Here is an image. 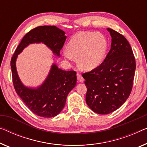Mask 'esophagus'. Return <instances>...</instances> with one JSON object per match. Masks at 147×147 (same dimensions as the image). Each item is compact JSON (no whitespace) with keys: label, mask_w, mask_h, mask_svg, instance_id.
<instances>
[{"label":"esophagus","mask_w":147,"mask_h":147,"mask_svg":"<svg viewBox=\"0 0 147 147\" xmlns=\"http://www.w3.org/2000/svg\"><path fill=\"white\" fill-rule=\"evenodd\" d=\"M76 76H77V80H78V82H84V78H83V77L80 75V74L77 73V74H76Z\"/></svg>","instance_id":"1"}]
</instances>
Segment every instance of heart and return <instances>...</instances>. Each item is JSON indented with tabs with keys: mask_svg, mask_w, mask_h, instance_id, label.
<instances>
[{
	"mask_svg": "<svg viewBox=\"0 0 147 147\" xmlns=\"http://www.w3.org/2000/svg\"><path fill=\"white\" fill-rule=\"evenodd\" d=\"M108 41L100 33L84 32L74 35L63 52L67 60L73 62L78 59L80 67L85 71H92L104 61L108 51Z\"/></svg>",
	"mask_w": 147,
	"mask_h": 147,
	"instance_id": "b5f03b06",
	"label": "heart"
}]
</instances>
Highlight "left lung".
Here are the masks:
<instances>
[{
	"mask_svg": "<svg viewBox=\"0 0 147 147\" xmlns=\"http://www.w3.org/2000/svg\"><path fill=\"white\" fill-rule=\"evenodd\" d=\"M111 49L99 67L82 74L87 88L86 104L95 113L108 114L120 108L129 96L136 64L126 38L110 28Z\"/></svg>",
	"mask_w": 147,
	"mask_h": 147,
	"instance_id": "obj_1",
	"label": "left lung"
}]
</instances>
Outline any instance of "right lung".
Segmentation results:
<instances>
[{
  "mask_svg": "<svg viewBox=\"0 0 147 147\" xmlns=\"http://www.w3.org/2000/svg\"><path fill=\"white\" fill-rule=\"evenodd\" d=\"M64 31L55 26H39L27 33L18 46L10 61L15 90L26 106L33 113L43 117L57 115L66 103L69 93L76 84L75 71H63L53 63L42 84L37 88L24 86L20 79L16 67L18 55L27 46L32 43H42L60 57L67 36Z\"/></svg>",
  "mask_w": 147,
  "mask_h": 147,
  "instance_id": "1",
  "label": "right lung"
}]
</instances>
